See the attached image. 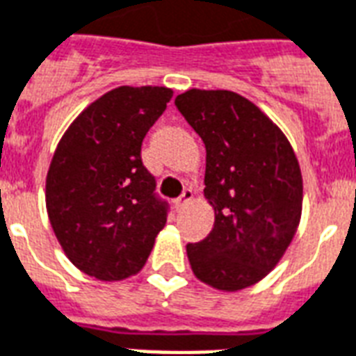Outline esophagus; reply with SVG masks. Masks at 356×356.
<instances>
[{"label":"esophagus","mask_w":356,"mask_h":356,"mask_svg":"<svg viewBox=\"0 0 356 356\" xmlns=\"http://www.w3.org/2000/svg\"><path fill=\"white\" fill-rule=\"evenodd\" d=\"M191 200H193V191H191V189H184V193H181L180 197L176 199V208H178V210H181V208L188 207Z\"/></svg>","instance_id":"34e87169"}]
</instances>
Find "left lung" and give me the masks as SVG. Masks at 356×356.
<instances>
[{"mask_svg":"<svg viewBox=\"0 0 356 356\" xmlns=\"http://www.w3.org/2000/svg\"><path fill=\"white\" fill-rule=\"evenodd\" d=\"M175 105L204 143V197L216 212L207 238L186 245L193 274L219 291L245 289L276 266L300 221L295 152L238 93L189 90Z\"/></svg>","mask_w":356,"mask_h":356,"instance_id":"obj_1","label":"left lung"}]
</instances>
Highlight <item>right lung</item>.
Listing matches in <instances>:
<instances>
[{
	"mask_svg": "<svg viewBox=\"0 0 356 356\" xmlns=\"http://www.w3.org/2000/svg\"><path fill=\"white\" fill-rule=\"evenodd\" d=\"M172 90L120 86L93 101L54 152L47 210L69 261L88 276L118 282L143 268L167 223L168 202L140 148Z\"/></svg>",
	"mask_w": 356,
	"mask_h": 356,
	"instance_id": "right-lung-1",
	"label": "right lung"
}]
</instances>
